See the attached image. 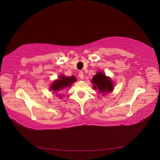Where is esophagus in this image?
Instances as JSON below:
<instances>
[{"mask_svg":"<svg viewBox=\"0 0 160 160\" xmlns=\"http://www.w3.org/2000/svg\"><path fill=\"white\" fill-rule=\"evenodd\" d=\"M79 77L81 79H83L84 78V73H83V71H80L79 72Z\"/></svg>","mask_w":160,"mask_h":160,"instance_id":"obj_1","label":"esophagus"}]
</instances>
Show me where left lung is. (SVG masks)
<instances>
[{
    "mask_svg": "<svg viewBox=\"0 0 160 160\" xmlns=\"http://www.w3.org/2000/svg\"><path fill=\"white\" fill-rule=\"evenodd\" d=\"M92 81L94 85V88L95 89H98L101 93H109L113 90V84L112 81L103 72H98V74L93 77Z\"/></svg>",
    "mask_w": 160,
    "mask_h": 160,
    "instance_id": "obj_1",
    "label": "left lung"
}]
</instances>
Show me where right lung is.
<instances>
[{"mask_svg":"<svg viewBox=\"0 0 160 160\" xmlns=\"http://www.w3.org/2000/svg\"><path fill=\"white\" fill-rule=\"evenodd\" d=\"M76 81L75 77L74 76L71 77H65V76H60V78L53 82L51 89L53 92L57 93V91H61L62 89L70 87L74 82Z\"/></svg>","mask_w":160,"mask_h":160,"instance_id":"right-lung-1","label":"right lung"}]
</instances>
